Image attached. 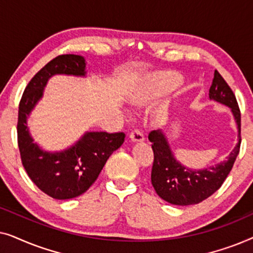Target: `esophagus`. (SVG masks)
I'll list each match as a JSON object with an SVG mask.
<instances>
[{
	"label": "esophagus",
	"instance_id": "1",
	"mask_svg": "<svg viewBox=\"0 0 253 253\" xmlns=\"http://www.w3.org/2000/svg\"><path fill=\"white\" fill-rule=\"evenodd\" d=\"M130 139L133 141V143H143L144 141V134L141 132L140 130L138 129H134L132 132L130 133Z\"/></svg>",
	"mask_w": 253,
	"mask_h": 253
}]
</instances>
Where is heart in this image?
<instances>
[{
	"instance_id": "heart-1",
	"label": "heart",
	"mask_w": 253,
	"mask_h": 253,
	"mask_svg": "<svg viewBox=\"0 0 253 253\" xmlns=\"http://www.w3.org/2000/svg\"><path fill=\"white\" fill-rule=\"evenodd\" d=\"M179 84V77L172 71H159L148 75L129 93V101L137 107H146L172 91Z\"/></svg>"
}]
</instances>
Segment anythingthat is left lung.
Wrapping results in <instances>:
<instances>
[{
    "mask_svg": "<svg viewBox=\"0 0 253 253\" xmlns=\"http://www.w3.org/2000/svg\"><path fill=\"white\" fill-rule=\"evenodd\" d=\"M209 95L210 100L229 107L237 124L238 141L227 160L197 170L186 168L174 157L164 131L154 130L148 134L154 153L152 185L161 199L172 205H195L212 196L222 185L240 153L241 112L233 91L216 70Z\"/></svg>",
    "mask_w": 253,
    "mask_h": 253,
    "instance_id": "left-lung-1",
    "label": "left lung"
}]
</instances>
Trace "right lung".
I'll return each mask as SVG.
<instances>
[{
    "instance_id": "add662e5",
    "label": "right lung",
    "mask_w": 253,
    "mask_h": 253,
    "mask_svg": "<svg viewBox=\"0 0 253 253\" xmlns=\"http://www.w3.org/2000/svg\"><path fill=\"white\" fill-rule=\"evenodd\" d=\"M55 75L85 77V58L74 54L60 55L31 79L19 102L17 137L22 164L29 177L46 195L63 200L87 191L108 158L123 144L126 134L87 131L63 151L42 150L31 136L27 119L43 96L48 79Z\"/></svg>"
}]
</instances>
